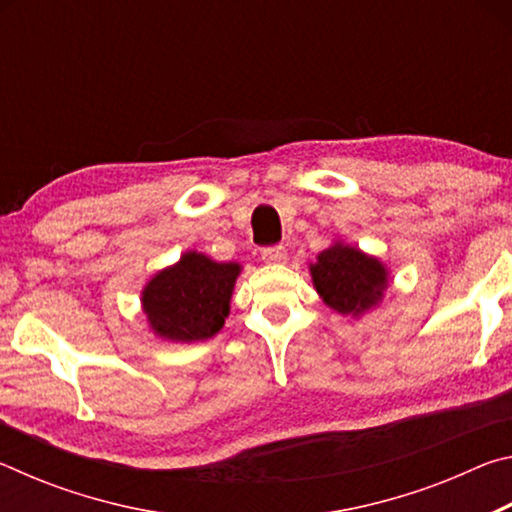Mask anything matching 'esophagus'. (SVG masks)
<instances>
[{
    "mask_svg": "<svg viewBox=\"0 0 512 512\" xmlns=\"http://www.w3.org/2000/svg\"><path fill=\"white\" fill-rule=\"evenodd\" d=\"M262 259L266 264H282L287 259V248L277 246V248H266L262 250Z\"/></svg>",
    "mask_w": 512,
    "mask_h": 512,
    "instance_id": "34e87169",
    "label": "esophagus"
}]
</instances>
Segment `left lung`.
Instances as JSON below:
<instances>
[{
  "instance_id": "obj_1",
  "label": "left lung",
  "mask_w": 512,
  "mask_h": 512,
  "mask_svg": "<svg viewBox=\"0 0 512 512\" xmlns=\"http://www.w3.org/2000/svg\"><path fill=\"white\" fill-rule=\"evenodd\" d=\"M309 264L311 280L327 307L343 316H361L379 305L388 287V271L377 257L336 241Z\"/></svg>"
}]
</instances>
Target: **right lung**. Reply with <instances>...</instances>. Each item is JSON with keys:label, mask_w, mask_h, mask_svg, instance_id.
<instances>
[{"label": "right lung", "mask_w": 512, "mask_h": 512, "mask_svg": "<svg viewBox=\"0 0 512 512\" xmlns=\"http://www.w3.org/2000/svg\"><path fill=\"white\" fill-rule=\"evenodd\" d=\"M239 273L237 262H214L196 250L162 268L142 291V309L153 334L173 343L212 339L230 314Z\"/></svg>", "instance_id": "add662e5"}]
</instances>
